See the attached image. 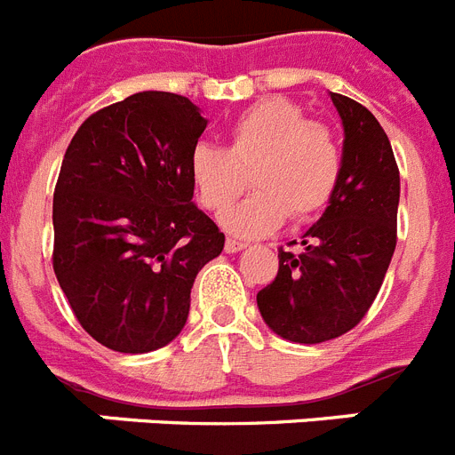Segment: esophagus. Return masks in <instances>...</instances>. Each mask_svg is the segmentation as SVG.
<instances>
[{"instance_id":"1","label":"esophagus","mask_w":455,"mask_h":455,"mask_svg":"<svg viewBox=\"0 0 455 455\" xmlns=\"http://www.w3.org/2000/svg\"><path fill=\"white\" fill-rule=\"evenodd\" d=\"M246 248V243L243 241H236V239H228L225 241V252H239Z\"/></svg>"}]
</instances>
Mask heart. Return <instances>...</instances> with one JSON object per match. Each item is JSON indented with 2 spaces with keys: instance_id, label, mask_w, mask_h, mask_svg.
<instances>
[{
  "instance_id": "1",
  "label": "heart",
  "mask_w": 455,
  "mask_h": 455,
  "mask_svg": "<svg viewBox=\"0 0 455 455\" xmlns=\"http://www.w3.org/2000/svg\"><path fill=\"white\" fill-rule=\"evenodd\" d=\"M251 171L255 193L223 216L241 236L268 235L287 216L305 220L331 203L341 175L339 140L296 102L271 98L236 116L225 150L200 143L188 156V175L209 212L230 207Z\"/></svg>"
}]
</instances>
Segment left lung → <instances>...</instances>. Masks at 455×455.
I'll return each mask as SVG.
<instances>
[{
    "mask_svg": "<svg viewBox=\"0 0 455 455\" xmlns=\"http://www.w3.org/2000/svg\"><path fill=\"white\" fill-rule=\"evenodd\" d=\"M344 124L341 175L323 216L303 235V251H277V275L257 293L273 332L321 344L355 328L385 280L396 248L399 166L373 114L331 92Z\"/></svg>",
    "mask_w": 455,
    "mask_h": 455,
    "instance_id": "obj_1",
    "label": "left lung"
}]
</instances>
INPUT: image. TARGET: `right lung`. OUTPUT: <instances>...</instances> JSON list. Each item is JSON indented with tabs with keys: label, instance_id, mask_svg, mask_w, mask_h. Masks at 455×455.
Returning a JSON list of instances; mask_svg holds the SVG:
<instances>
[{
	"label": "right lung",
	"instance_id": "right-lung-1",
	"mask_svg": "<svg viewBox=\"0 0 455 455\" xmlns=\"http://www.w3.org/2000/svg\"><path fill=\"white\" fill-rule=\"evenodd\" d=\"M207 120L184 95L143 91L88 116L56 180V280L84 331L150 353L187 323L200 268L225 235L193 198L188 156Z\"/></svg>",
	"mask_w": 455,
	"mask_h": 455
}]
</instances>
